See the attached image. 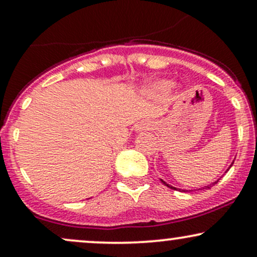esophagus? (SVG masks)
Returning a JSON list of instances; mask_svg holds the SVG:
<instances>
[{"label": "esophagus", "mask_w": 257, "mask_h": 257, "mask_svg": "<svg viewBox=\"0 0 257 257\" xmlns=\"http://www.w3.org/2000/svg\"><path fill=\"white\" fill-rule=\"evenodd\" d=\"M150 128H151V123L147 122V120H143V122L138 123V124L135 125V131H137L138 133L147 131V129H150Z\"/></svg>", "instance_id": "esophagus-1"}]
</instances>
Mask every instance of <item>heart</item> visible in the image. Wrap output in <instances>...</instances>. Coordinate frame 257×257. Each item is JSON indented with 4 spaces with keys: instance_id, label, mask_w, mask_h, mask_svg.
Listing matches in <instances>:
<instances>
[{
    "instance_id": "1",
    "label": "heart",
    "mask_w": 257,
    "mask_h": 257,
    "mask_svg": "<svg viewBox=\"0 0 257 257\" xmlns=\"http://www.w3.org/2000/svg\"><path fill=\"white\" fill-rule=\"evenodd\" d=\"M169 88H172V82L166 81V79L156 81L150 85V90H167Z\"/></svg>"
}]
</instances>
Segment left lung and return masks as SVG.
Masks as SVG:
<instances>
[{"label": "left lung", "instance_id": "left-lung-1", "mask_svg": "<svg viewBox=\"0 0 257 257\" xmlns=\"http://www.w3.org/2000/svg\"><path fill=\"white\" fill-rule=\"evenodd\" d=\"M232 164H233V162H232ZM232 164H231V166H229V167H228V169H227V170H229V168H231V167H232ZM227 170H226V172H227ZM219 180H220V179H217V180H216V181H215V182H213V184H210V185H208V186H204V187H200V188H198V191H199V190H206V188H210V187H211V186H214L215 184H217V181H219ZM161 181H162V182H163V184H164V185H166V186H167V187H169V188H173V190H176V191H184V192H187V190H180V188L173 187V186H172V185L167 184V182H166V181H163V180H162V179H161Z\"/></svg>", "mask_w": 257, "mask_h": 257}]
</instances>
